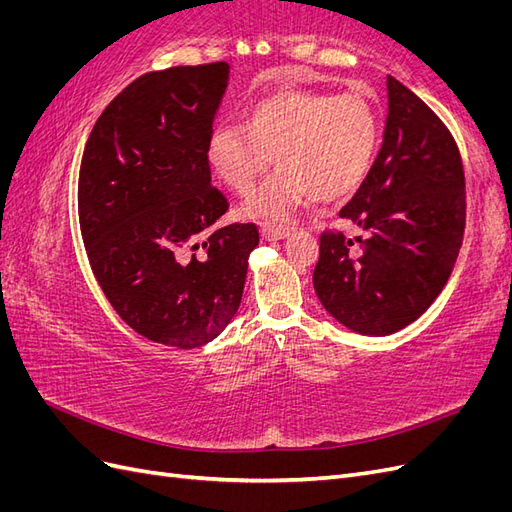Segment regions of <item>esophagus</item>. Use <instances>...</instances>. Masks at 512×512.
<instances>
[{"label": "esophagus", "mask_w": 512, "mask_h": 512, "mask_svg": "<svg viewBox=\"0 0 512 512\" xmlns=\"http://www.w3.org/2000/svg\"><path fill=\"white\" fill-rule=\"evenodd\" d=\"M290 235V228L286 226H262L260 228V237L265 241H277V239H284Z\"/></svg>", "instance_id": "1"}]
</instances>
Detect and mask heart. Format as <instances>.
<instances>
[{
  "label": "heart",
  "mask_w": 512,
  "mask_h": 512,
  "mask_svg": "<svg viewBox=\"0 0 512 512\" xmlns=\"http://www.w3.org/2000/svg\"><path fill=\"white\" fill-rule=\"evenodd\" d=\"M380 143V117L361 94L282 89L260 100L245 128L222 123L207 138V162L230 190L250 192L241 215L280 224L307 198L335 203L361 188Z\"/></svg>",
  "instance_id": "heart-1"
}]
</instances>
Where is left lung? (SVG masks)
Returning <instances> with one entry per match:
<instances>
[{
	"mask_svg": "<svg viewBox=\"0 0 512 512\" xmlns=\"http://www.w3.org/2000/svg\"><path fill=\"white\" fill-rule=\"evenodd\" d=\"M389 115L367 179L339 218L354 237L322 232L314 288L324 309L354 333L391 335L436 301L466 228V179L440 117L386 79Z\"/></svg>",
	"mask_w": 512,
	"mask_h": 512,
	"instance_id": "obj_1",
	"label": "left lung"
}]
</instances>
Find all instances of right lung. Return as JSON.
<instances>
[{
  "label": "right lung",
  "instance_id": "right-lung-1",
  "mask_svg": "<svg viewBox=\"0 0 512 512\" xmlns=\"http://www.w3.org/2000/svg\"><path fill=\"white\" fill-rule=\"evenodd\" d=\"M230 66L138 76L104 108L79 173L91 271L119 318L151 342L196 348L237 314L254 224L213 228L228 209L211 188L207 138Z\"/></svg>",
  "mask_w": 512,
  "mask_h": 512
}]
</instances>
